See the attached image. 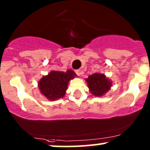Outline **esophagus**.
Instances as JSON below:
<instances>
[{
  "instance_id": "1",
  "label": "esophagus",
  "mask_w": 150,
  "mask_h": 150,
  "mask_svg": "<svg viewBox=\"0 0 150 150\" xmlns=\"http://www.w3.org/2000/svg\"><path fill=\"white\" fill-rule=\"evenodd\" d=\"M75 73H76L78 76H80V75L82 74V71L80 70H75Z\"/></svg>"
}]
</instances>
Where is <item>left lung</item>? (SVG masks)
Here are the masks:
<instances>
[{"instance_id": "left-lung-1", "label": "left lung", "mask_w": 150, "mask_h": 150, "mask_svg": "<svg viewBox=\"0 0 150 150\" xmlns=\"http://www.w3.org/2000/svg\"><path fill=\"white\" fill-rule=\"evenodd\" d=\"M85 81L88 83L90 93L96 97L104 95L112 86V81L107 78L104 74H93L85 79Z\"/></svg>"}]
</instances>
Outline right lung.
I'll return each instance as SVG.
<instances>
[{
	"label": "right lung",
	"instance_id": "1",
	"mask_svg": "<svg viewBox=\"0 0 150 150\" xmlns=\"http://www.w3.org/2000/svg\"><path fill=\"white\" fill-rule=\"evenodd\" d=\"M76 76V74L71 70H67L66 72L52 70L40 79L38 88L46 98L52 101L56 100L65 96L69 81Z\"/></svg>",
	"mask_w": 150,
	"mask_h": 150
}]
</instances>
